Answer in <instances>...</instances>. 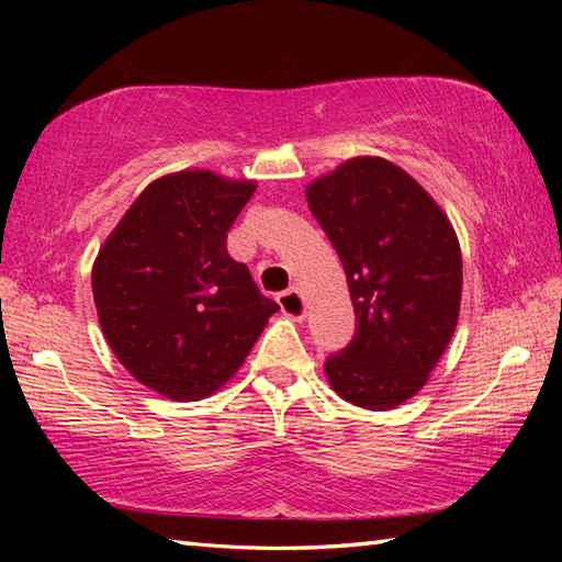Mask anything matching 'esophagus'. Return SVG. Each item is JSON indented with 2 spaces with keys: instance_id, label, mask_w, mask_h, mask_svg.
<instances>
[{
  "instance_id": "obj_1",
  "label": "esophagus",
  "mask_w": 562,
  "mask_h": 562,
  "mask_svg": "<svg viewBox=\"0 0 562 562\" xmlns=\"http://www.w3.org/2000/svg\"><path fill=\"white\" fill-rule=\"evenodd\" d=\"M278 302H280V310L284 312V315L288 317H292V319H302L304 317V312H307V304H304V297L300 294V290H288V292H282L280 297H278Z\"/></svg>"
}]
</instances>
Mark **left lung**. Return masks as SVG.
Returning <instances> with one entry per match:
<instances>
[{"label": "left lung", "mask_w": 562, "mask_h": 562, "mask_svg": "<svg viewBox=\"0 0 562 562\" xmlns=\"http://www.w3.org/2000/svg\"><path fill=\"white\" fill-rule=\"evenodd\" d=\"M307 205L345 265L357 331L325 361L345 402L386 412L426 384L461 307L449 217L386 158L359 156L307 186Z\"/></svg>", "instance_id": "8db88e82"}]
</instances>
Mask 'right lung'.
I'll return each mask as SVG.
<instances>
[{"label":"right lung","instance_id":"add662e5","mask_svg":"<svg viewBox=\"0 0 562 562\" xmlns=\"http://www.w3.org/2000/svg\"><path fill=\"white\" fill-rule=\"evenodd\" d=\"M252 180L180 170L150 183L113 227L91 288L113 355L176 402L217 392L250 355L278 302L227 255Z\"/></svg>","mask_w":562,"mask_h":562}]
</instances>
